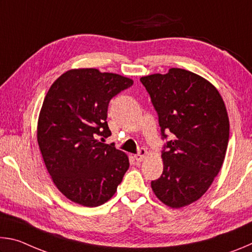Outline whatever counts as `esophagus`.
Returning <instances> with one entry per match:
<instances>
[{
    "label": "esophagus",
    "instance_id": "obj_1",
    "mask_svg": "<svg viewBox=\"0 0 252 252\" xmlns=\"http://www.w3.org/2000/svg\"><path fill=\"white\" fill-rule=\"evenodd\" d=\"M148 156V151L146 150V149H143V148H141L139 150V152L136 153V155L134 156V159L138 161V162H140V161H142L144 158H146Z\"/></svg>",
    "mask_w": 252,
    "mask_h": 252
}]
</instances>
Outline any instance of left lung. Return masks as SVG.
I'll list each match as a JSON object with an SVG mask.
<instances>
[{"mask_svg": "<svg viewBox=\"0 0 252 252\" xmlns=\"http://www.w3.org/2000/svg\"><path fill=\"white\" fill-rule=\"evenodd\" d=\"M159 118L163 172L151 181L155 194L171 208L197 201L222 167L229 141V118L213 85L192 72L172 67L167 74L142 76Z\"/></svg>", "mask_w": 252, "mask_h": 252, "instance_id": "left-lung-1", "label": "left lung"}]
</instances>
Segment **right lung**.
<instances>
[{"label":"right lung","mask_w":252,"mask_h":252,"mask_svg":"<svg viewBox=\"0 0 252 252\" xmlns=\"http://www.w3.org/2000/svg\"><path fill=\"white\" fill-rule=\"evenodd\" d=\"M133 81L96 69H74L51 85L37 122V143L54 185L81 206L97 207L116 193L129 159L106 122L111 99Z\"/></svg>","instance_id":"add662e5"}]
</instances>
